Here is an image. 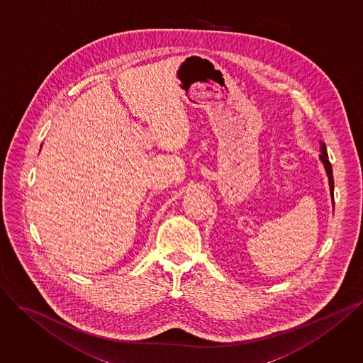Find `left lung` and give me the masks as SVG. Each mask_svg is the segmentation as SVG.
Listing matches in <instances>:
<instances>
[{"label":"left lung","mask_w":363,"mask_h":363,"mask_svg":"<svg viewBox=\"0 0 363 363\" xmlns=\"http://www.w3.org/2000/svg\"><path fill=\"white\" fill-rule=\"evenodd\" d=\"M320 161L323 163L325 166V170H326V174H328V179H329V186H330V196H332V203H333V208H335V199H333V189H335V182H333V172H332V164L329 161V157H328V150H326V144L320 141V155H318Z\"/></svg>","instance_id":"1"}]
</instances>
